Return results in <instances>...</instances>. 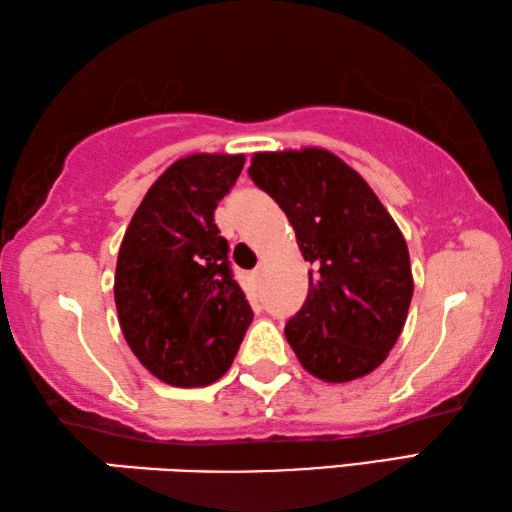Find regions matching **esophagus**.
I'll use <instances>...</instances> for the list:
<instances>
[{
  "instance_id": "obj_1",
  "label": "esophagus",
  "mask_w": 512,
  "mask_h": 512,
  "mask_svg": "<svg viewBox=\"0 0 512 512\" xmlns=\"http://www.w3.org/2000/svg\"><path fill=\"white\" fill-rule=\"evenodd\" d=\"M261 274H263V265H258V267H256V270H254V272H251V276H254V281H258V279H261Z\"/></svg>"
}]
</instances>
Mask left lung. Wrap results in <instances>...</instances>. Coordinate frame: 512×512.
Returning a JSON list of instances; mask_svg holds the SVG:
<instances>
[{
	"mask_svg": "<svg viewBox=\"0 0 512 512\" xmlns=\"http://www.w3.org/2000/svg\"><path fill=\"white\" fill-rule=\"evenodd\" d=\"M249 177L288 215L312 265L308 299L285 326L301 366L324 382L369 375L398 342L414 294L398 224L324 148L256 152Z\"/></svg>",
	"mask_w": 512,
	"mask_h": 512,
	"instance_id": "8db88e82",
	"label": "left lung"
}]
</instances>
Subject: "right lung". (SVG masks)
Segmentation results:
<instances>
[{"label": "right lung", "instance_id": "1", "mask_svg": "<svg viewBox=\"0 0 512 512\" xmlns=\"http://www.w3.org/2000/svg\"><path fill=\"white\" fill-rule=\"evenodd\" d=\"M242 166L245 155L177 159L148 188L121 242L114 301L123 337L170 387L220 380L254 319L213 222Z\"/></svg>", "mask_w": 512, "mask_h": 512}]
</instances>
